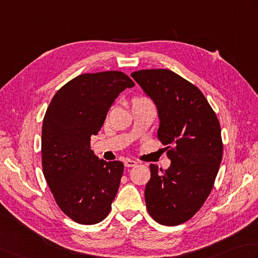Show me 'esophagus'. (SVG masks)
<instances>
[{
    "label": "esophagus",
    "instance_id": "34e87169",
    "mask_svg": "<svg viewBox=\"0 0 258 258\" xmlns=\"http://www.w3.org/2000/svg\"><path fill=\"white\" fill-rule=\"evenodd\" d=\"M136 164H138V162H136V161H134V160L126 159V160L124 161V165L127 166V168H131V166H135Z\"/></svg>",
    "mask_w": 258,
    "mask_h": 258
}]
</instances>
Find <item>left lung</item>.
Returning a JSON list of instances; mask_svg holds the SVG:
<instances>
[{
	"mask_svg": "<svg viewBox=\"0 0 258 258\" xmlns=\"http://www.w3.org/2000/svg\"><path fill=\"white\" fill-rule=\"evenodd\" d=\"M131 76L156 106L158 138L171 160L164 171L150 165L146 208L161 225H180L201 208L214 186L223 159L219 120L200 89L171 70Z\"/></svg>",
	"mask_w": 258,
	"mask_h": 258,
	"instance_id": "8db88e82",
	"label": "left lung"
}]
</instances>
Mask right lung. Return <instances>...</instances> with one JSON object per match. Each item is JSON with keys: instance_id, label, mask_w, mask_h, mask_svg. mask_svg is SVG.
Instances as JSON below:
<instances>
[{"instance_id": "obj_1", "label": "right lung", "mask_w": 258, "mask_h": 258, "mask_svg": "<svg viewBox=\"0 0 258 258\" xmlns=\"http://www.w3.org/2000/svg\"><path fill=\"white\" fill-rule=\"evenodd\" d=\"M133 80L122 72L84 74L60 88L42 124V169L55 203L69 218L94 225L107 217L123 175L120 161L90 150L110 106Z\"/></svg>"}]
</instances>
